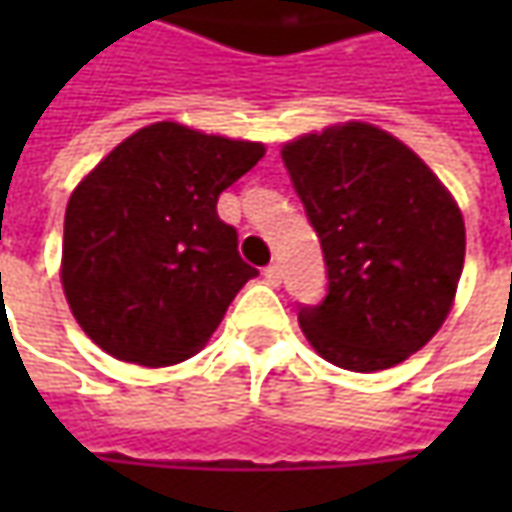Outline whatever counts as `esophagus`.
I'll return each instance as SVG.
<instances>
[{"label":"esophagus","instance_id":"obj_1","mask_svg":"<svg viewBox=\"0 0 512 512\" xmlns=\"http://www.w3.org/2000/svg\"><path fill=\"white\" fill-rule=\"evenodd\" d=\"M265 282H267V285H273V287L282 285V267L267 265L265 267Z\"/></svg>","mask_w":512,"mask_h":512}]
</instances>
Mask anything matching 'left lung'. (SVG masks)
<instances>
[{
	"label": "left lung",
	"instance_id": "obj_1",
	"mask_svg": "<svg viewBox=\"0 0 512 512\" xmlns=\"http://www.w3.org/2000/svg\"><path fill=\"white\" fill-rule=\"evenodd\" d=\"M327 267V296L299 305L316 353L353 373L404 362L450 313L464 219L436 173L384 130L347 122L282 150Z\"/></svg>",
	"mask_w": 512,
	"mask_h": 512
}]
</instances>
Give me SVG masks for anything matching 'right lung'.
I'll use <instances>...</instances> for the list:
<instances>
[{
    "label": "right lung",
    "instance_id": "add662e5",
    "mask_svg": "<svg viewBox=\"0 0 512 512\" xmlns=\"http://www.w3.org/2000/svg\"><path fill=\"white\" fill-rule=\"evenodd\" d=\"M262 156L259 142L156 122L79 182L65 210L62 287L105 353L168 367L205 347L233 296L259 276L216 202Z\"/></svg>",
    "mask_w": 512,
    "mask_h": 512
}]
</instances>
